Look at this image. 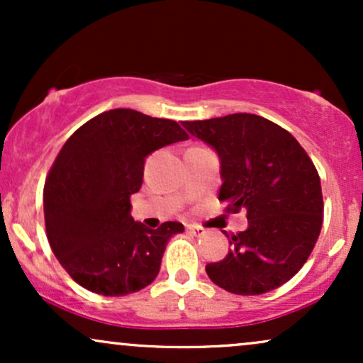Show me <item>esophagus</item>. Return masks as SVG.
<instances>
[{"label":"esophagus","mask_w":363,"mask_h":363,"mask_svg":"<svg viewBox=\"0 0 363 363\" xmlns=\"http://www.w3.org/2000/svg\"><path fill=\"white\" fill-rule=\"evenodd\" d=\"M187 232H189V234H193L194 237H201V235H205L206 234V230L203 227H199V225H187Z\"/></svg>","instance_id":"obj_1"}]
</instances>
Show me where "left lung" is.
I'll return each instance as SVG.
<instances>
[{
    "label": "left lung",
    "mask_w": 363,
    "mask_h": 363,
    "mask_svg": "<svg viewBox=\"0 0 363 363\" xmlns=\"http://www.w3.org/2000/svg\"><path fill=\"white\" fill-rule=\"evenodd\" d=\"M182 126L218 153V199L228 213L247 211V228L232 234L227 256L206 264L210 280L237 295L281 286L311 256L323 227L320 179L309 155L286 129L256 114Z\"/></svg>",
    "instance_id": "obj_1"
}]
</instances>
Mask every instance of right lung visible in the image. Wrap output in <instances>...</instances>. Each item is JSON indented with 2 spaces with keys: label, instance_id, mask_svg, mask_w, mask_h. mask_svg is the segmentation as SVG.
<instances>
[{
  "label": "right lung",
  "instance_id": "add662e5",
  "mask_svg": "<svg viewBox=\"0 0 363 363\" xmlns=\"http://www.w3.org/2000/svg\"><path fill=\"white\" fill-rule=\"evenodd\" d=\"M176 121L112 109L69 136L44 184V220L54 256L78 285L123 297L157 278L165 245L184 225L148 228L131 216L145 158L187 140Z\"/></svg>",
  "mask_w": 363,
  "mask_h": 363
}]
</instances>
